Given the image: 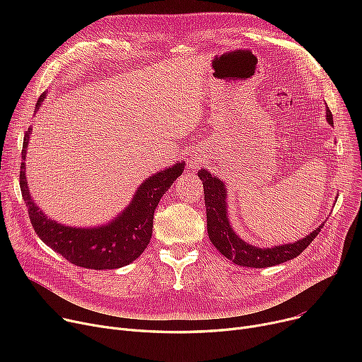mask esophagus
Here are the masks:
<instances>
[{
  "label": "esophagus",
  "mask_w": 362,
  "mask_h": 362,
  "mask_svg": "<svg viewBox=\"0 0 362 362\" xmlns=\"http://www.w3.org/2000/svg\"><path fill=\"white\" fill-rule=\"evenodd\" d=\"M199 163H201V160L195 157V158H192V160H191V163H189V165H191V168H197Z\"/></svg>",
  "instance_id": "esophagus-1"
}]
</instances>
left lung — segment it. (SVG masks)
I'll use <instances>...</instances> for the list:
<instances>
[{"label":"left lung","mask_w":362,"mask_h":362,"mask_svg":"<svg viewBox=\"0 0 362 362\" xmlns=\"http://www.w3.org/2000/svg\"><path fill=\"white\" fill-rule=\"evenodd\" d=\"M326 119L329 124H333V116L329 107L326 108ZM198 176L204 185L208 238L221 255L242 267L265 269L293 259L307 248L325 227V223H321L310 235L292 243L259 248V246L242 240L233 230L229 216H227V187L223 180L211 175L206 168H201Z\"/></svg>","instance_id":"8db88e82"}]
</instances>
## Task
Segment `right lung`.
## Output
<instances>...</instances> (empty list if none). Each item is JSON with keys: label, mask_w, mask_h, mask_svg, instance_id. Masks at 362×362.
Returning <instances> with one entry per match:
<instances>
[{"label": "right lung", "mask_w": 362, "mask_h": 362, "mask_svg": "<svg viewBox=\"0 0 362 362\" xmlns=\"http://www.w3.org/2000/svg\"><path fill=\"white\" fill-rule=\"evenodd\" d=\"M45 100L42 93L35 112ZM32 127L25 133L21 165V189L36 235L74 265L90 270H114L135 261L152 236L154 211L167 189L182 175L185 163H176L149 176L136 189L130 204L112 220L97 227H73L49 218L30 197L26 180V152Z\"/></svg>", "instance_id": "1"}]
</instances>
